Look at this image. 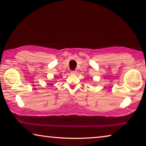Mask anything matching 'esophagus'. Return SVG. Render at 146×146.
Segmentation results:
<instances>
[{
    "label": "esophagus",
    "mask_w": 146,
    "mask_h": 146,
    "mask_svg": "<svg viewBox=\"0 0 146 146\" xmlns=\"http://www.w3.org/2000/svg\"><path fill=\"white\" fill-rule=\"evenodd\" d=\"M71 73L73 74V75H75V74L76 73V71H71Z\"/></svg>",
    "instance_id": "34e87169"
}]
</instances>
